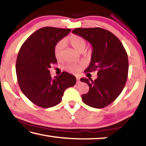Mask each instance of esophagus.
<instances>
[{
    "label": "esophagus",
    "mask_w": 146,
    "mask_h": 146,
    "mask_svg": "<svg viewBox=\"0 0 146 146\" xmlns=\"http://www.w3.org/2000/svg\"><path fill=\"white\" fill-rule=\"evenodd\" d=\"M76 84L80 83V78H79V77H76Z\"/></svg>",
    "instance_id": "1"
}]
</instances>
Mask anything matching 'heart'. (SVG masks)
<instances>
[{"instance_id":"obj_1","label":"heart","mask_w":146,"mask_h":146,"mask_svg":"<svg viewBox=\"0 0 146 146\" xmlns=\"http://www.w3.org/2000/svg\"><path fill=\"white\" fill-rule=\"evenodd\" d=\"M68 42L73 48L78 53H82L86 48V40L82 36L78 35L72 34L66 39L65 40H60L55 44L54 47V55L56 59H60L62 55L63 49L65 45V42ZM81 69V66L78 64H71L66 67V70L72 73H76Z\"/></svg>"}]
</instances>
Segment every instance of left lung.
Listing matches in <instances>:
<instances>
[{
    "instance_id": "obj_1",
    "label": "left lung",
    "mask_w": 146,
    "mask_h": 146,
    "mask_svg": "<svg viewBox=\"0 0 146 146\" xmlns=\"http://www.w3.org/2000/svg\"><path fill=\"white\" fill-rule=\"evenodd\" d=\"M72 33L82 36L93 46L91 62L85 72L98 71L95 80L80 78L90 87L82 99L90 107L104 108L116 100L126 83L129 69L126 51L119 39L105 29L79 28Z\"/></svg>"
}]
</instances>
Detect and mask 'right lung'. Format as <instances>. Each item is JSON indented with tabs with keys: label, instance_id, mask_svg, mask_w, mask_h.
<instances>
[{
	"label": "right lung",
	"instance_id": "right-lung-1",
	"mask_svg": "<svg viewBox=\"0 0 146 146\" xmlns=\"http://www.w3.org/2000/svg\"><path fill=\"white\" fill-rule=\"evenodd\" d=\"M71 29L44 27L31 35L22 45L16 62L17 81L24 95L34 104L53 107L62 100L64 91L76 84L75 76L63 71L52 78L49 69L57 63L55 44Z\"/></svg>",
	"mask_w": 146,
	"mask_h": 146
}]
</instances>
